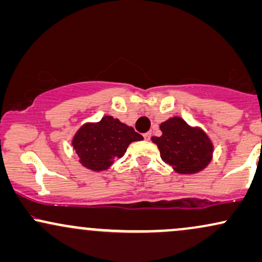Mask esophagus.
Instances as JSON below:
<instances>
[{
    "instance_id": "obj_1",
    "label": "esophagus",
    "mask_w": 262,
    "mask_h": 262,
    "mask_svg": "<svg viewBox=\"0 0 262 262\" xmlns=\"http://www.w3.org/2000/svg\"><path fill=\"white\" fill-rule=\"evenodd\" d=\"M144 138H145V140H150V138H151V132H146V133H144Z\"/></svg>"
}]
</instances>
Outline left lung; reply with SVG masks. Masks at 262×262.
Returning a JSON list of instances; mask_svg holds the SVG:
<instances>
[{
	"mask_svg": "<svg viewBox=\"0 0 262 262\" xmlns=\"http://www.w3.org/2000/svg\"><path fill=\"white\" fill-rule=\"evenodd\" d=\"M161 137L151 139L160 150V156L179 173H196L212 159L213 145L202 129L192 128L180 117L161 123Z\"/></svg>",
	"mask_w": 262,
	"mask_h": 262,
	"instance_id": "1",
	"label": "left lung"
}]
</instances>
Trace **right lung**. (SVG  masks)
<instances>
[{"mask_svg":"<svg viewBox=\"0 0 262 262\" xmlns=\"http://www.w3.org/2000/svg\"><path fill=\"white\" fill-rule=\"evenodd\" d=\"M143 137L124 123L106 116L95 124H85L75 134L73 146L80 162L93 171L106 170L116 159L122 158L132 141Z\"/></svg>","mask_w":262,"mask_h":262,"instance_id":"add662e5","label":"right lung"}]
</instances>
